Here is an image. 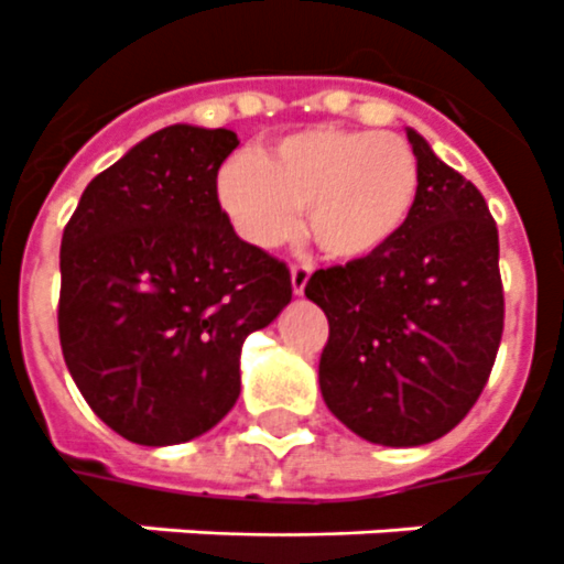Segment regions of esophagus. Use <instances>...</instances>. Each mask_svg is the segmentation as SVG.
<instances>
[{"label":"esophagus","instance_id":"obj_1","mask_svg":"<svg viewBox=\"0 0 564 564\" xmlns=\"http://www.w3.org/2000/svg\"><path fill=\"white\" fill-rule=\"evenodd\" d=\"M311 264H294V268H291V285H294V294L300 296L305 291V285H308V279H311Z\"/></svg>","mask_w":564,"mask_h":564}]
</instances>
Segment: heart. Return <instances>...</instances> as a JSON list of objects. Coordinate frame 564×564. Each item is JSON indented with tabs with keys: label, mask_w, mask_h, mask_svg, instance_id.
<instances>
[{
	"label": "heart",
	"mask_w": 564,
	"mask_h": 564,
	"mask_svg": "<svg viewBox=\"0 0 564 564\" xmlns=\"http://www.w3.org/2000/svg\"><path fill=\"white\" fill-rule=\"evenodd\" d=\"M422 192V169L402 137L308 128L236 156L218 171V204L250 245L270 250L305 227L332 259L378 256L402 236Z\"/></svg>",
	"instance_id": "heart-1"
}]
</instances>
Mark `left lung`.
<instances>
[{
	"instance_id": "obj_1",
	"label": "left lung",
	"mask_w": 564,
	"mask_h": 564,
	"mask_svg": "<svg viewBox=\"0 0 564 564\" xmlns=\"http://www.w3.org/2000/svg\"><path fill=\"white\" fill-rule=\"evenodd\" d=\"M422 192L378 256L317 270L305 296L328 317L319 390L367 443L410 448L460 425L484 393L503 332L498 227L475 183L416 130Z\"/></svg>"
}]
</instances>
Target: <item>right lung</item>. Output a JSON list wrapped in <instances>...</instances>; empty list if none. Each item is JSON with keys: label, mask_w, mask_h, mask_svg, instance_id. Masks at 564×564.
I'll return each instance as SVG.
<instances>
[{"label": "right lung", "mask_w": 564, "mask_h": 564, "mask_svg": "<svg viewBox=\"0 0 564 564\" xmlns=\"http://www.w3.org/2000/svg\"><path fill=\"white\" fill-rule=\"evenodd\" d=\"M232 130L171 124L101 171L61 241L63 360L137 445L206 434L241 393V346L291 303V270L218 204Z\"/></svg>", "instance_id": "1"}]
</instances>
